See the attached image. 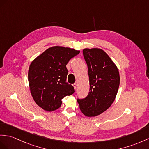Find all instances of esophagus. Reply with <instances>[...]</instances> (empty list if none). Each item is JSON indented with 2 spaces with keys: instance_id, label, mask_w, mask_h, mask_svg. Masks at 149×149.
Wrapping results in <instances>:
<instances>
[{
  "instance_id": "obj_1",
  "label": "esophagus",
  "mask_w": 149,
  "mask_h": 149,
  "mask_svg": "<svg viewBox=\"0 0 149 149\" xmlns=\"http://www.w3.org/2000/svg\"><path fill=\"white\" fill-rule=\"evenodd\" d=\"M72 85L73 86V87L74 88V89H76V88H77V83H73V84H72Z\"/></svg>"
}]
</instances>
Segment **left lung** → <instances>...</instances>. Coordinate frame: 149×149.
<instances>
[{"instance_id":"8db88e82","label":"left lung","mask_w":149,"mask_h":149,"mask_svg":"<svg viewBox=\"0 0 149 149\" xmlns=\"http://www.w3.org/2000/svg\"><path fill=\"white\" fill-rule=\"evenodd\" d=\"M83 54L88 66L90 92L86 97L77 101L83 114L96 116L113 103L120 77L118 68L103 50L85 49Z\"/></svg>"}]
</instances>
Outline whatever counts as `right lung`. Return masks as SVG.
<instances>
[{"label": "right lung", "instance_id": "add662e5", "mask_svg": "<svg viewBox=\"0 0 149 149\" xmlns=\"http://www.w3.org/2000/svg\"><path fill=\"white\" fill-rule=\"evenodd\" d=\"M79 50L60 46L47 49L31 63L28 70V82L35 103L47 111L59 108L62 99L74 92L66 82V65Z\"/></svg>", "mask_w": 149, "mask_h": 149}]
</instances>
